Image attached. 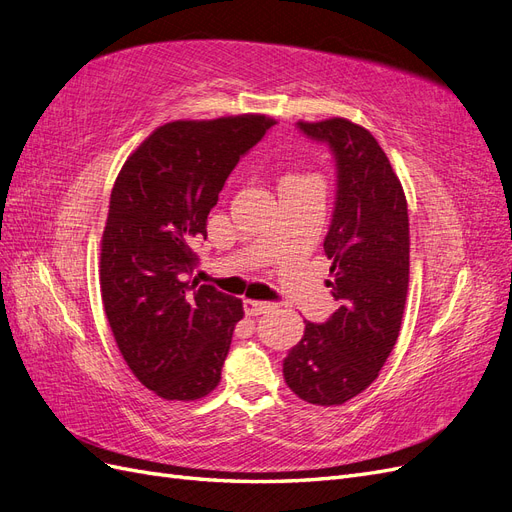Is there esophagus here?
Masks as SVG:
<instances>
[{
    "label": "esophagus",
    "mask_w": 512,
    "mask_h": 512,
    "mask_svg": "<svg viewBox=\"0 0 512 512\" xmlns=\"http://www.w3.org/2000/svg\"><path fill=\"white\" fill-rule=\"evenodd\" d=\"M275 305L269 301H252V299H245L243 301V309L247 316H260V314H267L269 309H273Z\"/></svg>",
    "instance_id": "34e87169"
}]
</instances>
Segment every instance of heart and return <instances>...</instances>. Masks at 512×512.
I'll return each mask as SVG.
<instances>
[{
  "label": "heart",
  "instance_id": "1",
  "mask_svg": "<svg viewBox=\"0 0 512 512\" xmlns=\"http://www.w3.org/2000/svg\"><path fill=\"white\" fill-rule=\"evenodd\" d=\"M294 181H316L314 177H309V175H286L284 179H282V185H286V183H294Z\"/></svg>",
  "mask_w": 512,
  "mask_h": 512
}]
</instances>
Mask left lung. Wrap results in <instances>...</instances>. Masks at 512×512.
<instances>
[{
  "label": "left lung",
  "instance_id": "1",
  "mask_svg": "<svg viewBox=\"0 0 512 512\" xmlns=\"http://www.w3.org/2000/svg\"><path fill=\"white\" fill-rule=\"evenodd\" d=\"M297 128L327 143L335 158L324 254L337 309L327 322H305L301 342L284 359V380L307 404L342 406L378 378L399 337L410 277L408 203L369 130L344 117L299 121Z\"/></svg>",
  "mask_w": 512,
  "mask_h": 512
}]
</instances>
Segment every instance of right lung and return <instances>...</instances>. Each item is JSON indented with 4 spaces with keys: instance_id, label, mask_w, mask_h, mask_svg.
<instances>
[{
    "instance_id": "add662e5",
    "label": "right lung",
    "mask_w": 512,
    "mask_h": 512,
    "mask_svg": "<svg viewBox=\"0 0 512 512\" xmlns=\"http://www.w3.org/2000/svg\"><path fill=\"white\" fill-rule=\"evenodd\" d=\"M273 123L170 121L119 170L102 235V303L132 374L162 399L194 401L220 384L243 303L183 273L232 168Z\"/></svg>"
}]
</instances>
